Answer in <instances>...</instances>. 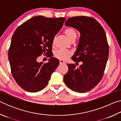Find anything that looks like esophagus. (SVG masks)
I'll return each instance as SVG.
<instances>
[{
  "instance_id": "esophagus-1",
  "label": "esophagus",
  "mask_w": 121,
  "mask_h": 121,
  "mask_svg": "<svg viewBox=\"0 0 121 121\" xmlns=\"http://www.w3.org/2000/svg\"><path fill=\"white\" fill-rule=\"evenodd\" d=\"M60 64H63V63H65V62L63 60H60Z\"/></svg>"
}]
</instances>
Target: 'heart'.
I'll return each mask as SVG.
<instances>
[{
    "instance_id": "1",
    "label": "heart",
    "mask_w": 121,
    "mask_h": 121,
    "mask_svg": "<svg viewBox=\"0 0 121 121\" xmlns=\"http://www.w3.org/2000/svg\"><path fill=\"white\" fill-rule=\"evenodd\" d=\"M64 34L67 38L70 41L73 39H76L77 37V33L73 29L71 28H67L64 30ZM53 45H54V40L53 42ZM71 53L70 51L65 50H59L56 51L54 53V56L56 58L60 60H65L70 57Z\"/></svg>"
}]
</instances>
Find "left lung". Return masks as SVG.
Segmentation results:
<instances>
[{"instance_id": "1", "label": "left lung", "mask_w": 121, "mask_h": 121, "mask_svg": "<svg viewBox=\"0 0 121 121\" xmlns=\"http://www.w3.org/2000/svg\"><path fill=\"white\" fill-rule=\"evenodd\" d=\"M65 26L80 32L76 51L71 59L76 65L80 61L82 63L79 67L74 63L67 64L68 71L63 81L73 91L86 92L96 86L103 76L109 55L105 31L95 19L85 16L69 18Z\"/></svg>"}]
</instances>
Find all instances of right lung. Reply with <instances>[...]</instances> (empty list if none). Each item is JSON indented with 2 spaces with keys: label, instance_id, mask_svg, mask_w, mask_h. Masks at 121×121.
I'll return each instance as SVG.
<instances>
[{
  "label": "right lung",
  "instance_id": "obj_1",
  "mask_svg": "<svg viewBox=\"0 0 121 121\" xmlns=\"http://www.w3.org/2000/svg\"><path fill=\"white\" fill-rule=\"evenodd\" d=\"M65 20V17L34 16L18 26L14 32L9 60L12 75L23 90L37 92L48 84L59 63L58 59L52 57L53 42ZM43 54L50 58L48 63L37 62Z\"/></svg>",
  "mask_w": 121,
  "mask_h": 121
}]
</instances>
